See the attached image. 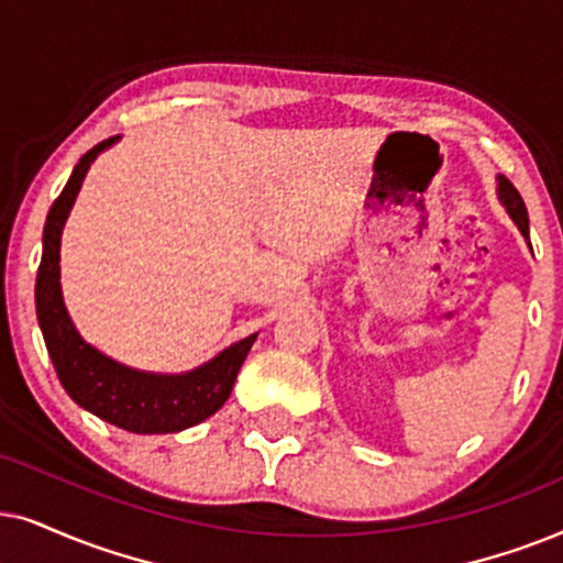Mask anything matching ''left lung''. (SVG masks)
<instances>
[{"label":"left lung","mask_w":563,"mask_h":563,"mask_svg":"<svg viewBox=\"0 0 563 563\" xmlns=\"http://www.w3.org/2000/svg\"><path fill=\"white\" fill-rule=\"evenodd\" d=\"M497 198L499 203L505 206V211L509 213V219L515 221V227L520 229V234L526 236V242L530 246V227H528V208L526 203H522L520 192L515 190V185L509 183L507 177H497Z\"/></svg>","instance_id":"8db88e82"}]
</instances>
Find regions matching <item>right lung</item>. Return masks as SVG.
Listing matches in <instances>:
<instances>
[{
	"label": "right lung",
	"instance_id": "add662e5",
	"mask_svg": "<svg viewBox=\"0 0 563 563\" xmlns=\"http://www.w3.org/2000/svg\"><path fill=\"white\" fill-rule=\"evenodd\" d=\"M118 141L120 136H112L89 148L74 167L62 195L51 206L35 280L37 324H41L43 340H46L64 391L81 409L92 411L95 417L120 427V430L136 434L179 432L200 424L227 404L236 373L257 334L229 344L227 350L192 371L152 373L118 363L92 347L77 332L62 294V265L58 262H62L64 223L69 219L74 200H77L92 162Z\"/></svg>",
	"mask_w": 563,
	"mask_h": 563
}]
</instances>
